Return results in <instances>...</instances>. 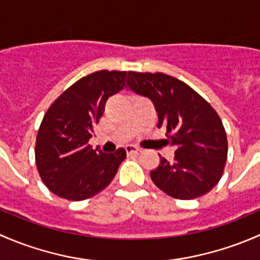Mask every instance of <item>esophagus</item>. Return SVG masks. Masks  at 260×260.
Segmentation results:
<instances>
[{
	"mask_svg": "<svg viewBox=\"0 0 260 260\" xmlns=\"http://www.w3.org/2000/svg\"><path fill=\"white\" fill-rule=\"evenodd\" d=\"M125 152H127V154H140L142 149H140L136 146H127L125 147Z\"/></svg>",
	"mask_w": 260,
	"mask_h": 260,
	"instance_id": "esophagus-1",
	"label": "esophagus"
}]
</instances>
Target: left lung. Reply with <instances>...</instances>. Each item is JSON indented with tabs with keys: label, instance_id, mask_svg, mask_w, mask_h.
I'll return each instance as SVG.
<instances>
[{
	"label": "left lung",
	"instance_id": "left-lung-1",
	"mask_svg": "<svg viewBox=\"0 0 260 260\" xmlns=\"http://www.w3.org/2000/svg\"><path fill=\"white\" fill-rule=\"evenodd\" d=\"M127 88L151 99L169 143L176 146L174 162L159 156L151 171L154 185L180 200L208 193L221 179L228 140L221 119L210 104L183 81L162 73L128 72Z\"/></svg>",
	"mask_w": 260,
	"mask_h": 260
}]
</instances>
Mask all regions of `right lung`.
<instances>
[{"instance_id":"obj_1","label":"right lung","mask_w":260,"mask_h":260,"mask_svg":"<svg viewBox=\"0 0 260 260\" xmlns=\"http://www.w3.org/2000/svg\"><path fill=\"white\" fill-rule=\"evenodd\" d=\"M127 72L101 70L81 78L50 106L36 137L39 175L55 195L81 201L101 192L114 179L125 149H93L89 140L109 96L124 89Z\"/></svg>"}]
</instances>
